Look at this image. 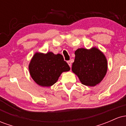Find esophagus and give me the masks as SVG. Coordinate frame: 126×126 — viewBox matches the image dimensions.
<instances>
[{"mask_svg":"<svg viewBox=\"0 0 126 126\" xmlns=\"http://www.w3.org/2000/svg\"><path fill=\"white\" fill-rule=\"evenodd\" d=\"M67 63H68V64H69V66H70V67H71V66H72V63H71V62H70V61H68V62H67Z\"/></svg>","mask_w":126,"mask_h":126,"instance_id":"esophagus-1","label":"esophagus"}]
</instances>
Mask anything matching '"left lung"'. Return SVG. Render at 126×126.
Segmentation results:
<instances>
[{
  "mask_svg": "<svg viewBox=\"0 0 126 126\" xmlns=\"http://www.w3.org/2000/svg\"><path fill=\"white\" fill-rule=\"evenodd\" d=\"M72 70L83 85L95 86L106 75L108 63L106 57L98 48H78L75 52Z\"/></svg>",
  "mask_w": 126,
  "mask_h": 126,
  "instance_id": "obj_1",
  "label": "left lung"
}]
</instances>
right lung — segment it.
I'll return each mask as SVG.
<instances>
[{
  "instance_id": "1",
  "label": "right lung",
  "mask_w": 126,
  "mask_h": 126,
  "mask_svg": "<svg viewBox=\"0 0 126 126\" xmlns=\"http://www.w3.org/2000/svg\"><path fill=\"white\" fill-rule=\"evenodd\" d=\"M28 69L34 82L43 87L53 85L63 72L70 69L62 54H54L51 51L36 52L29 63Z\"/></svg>"
}]
</instances>
